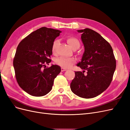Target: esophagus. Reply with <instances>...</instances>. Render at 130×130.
Instances as JSON below:
<instances>
[{"mask_svg": "<svg viewBox=\"0 0 130 130\" xmlns=\"http://www.w3.org/2000/svg\"><path fill=\"white\" fill-rule=\"evenodd\" d=\"M66 70H67L66 69H64L63 68H61V71H62V72H63V71H65Z\"/></svg>", "mask_w": 130, "mask_h": 130, "instance_id": "obj_1", "label": "esophagus"}]
</instances>
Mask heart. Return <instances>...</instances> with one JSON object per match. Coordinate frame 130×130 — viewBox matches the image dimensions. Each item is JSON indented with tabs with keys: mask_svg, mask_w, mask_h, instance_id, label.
Here are the masks:
<instances>
[{
	"mask_svg": "<svg viewBox=\"0 0 130 130\" xmlns=\"http://www.w3.org/2000/svg\"><path fill=\"white\" fill-rule=\"evenodd\" d=\"M66 40L68 43L69 44L70 46L73 49L75 47H79L80 46V42L79 40L74 37L72 36H68L66 38ZM59 43V41L57 40H55L54 41L52 47V51L53 53L55 52L56 48ZM76 62V60L73 57H61L58 58L55 61L56 63L63 68H69L72 66Z\"/></svg>",
	"mask_w": 130,
	"mask_h": 130,
	"instance_id": "1",
	"label": "heart"
}]
</instances>
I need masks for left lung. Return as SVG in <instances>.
Wrapping results in <instances>:
<instances>
[{
  "label": "left lung",
  "mask_w": 130,
  "mask_h": 130,
  "mask_svg": "<svg viewBox=\"0 0 130 130\" xmlns=\"http://www.w3.org/2000/svg\"><path fill=\"white\" fill-rule=\"evenodd\" d=\"M81 33L84 52L77 66L83 70L75 71L70 89L77 96L91 98L100 95L112 80L116 61L112 48L101 35L92 29L78 30ZM86 70V74L84 73Z\"/></svg>",
  "instance_id": "1"
}]
</instances>
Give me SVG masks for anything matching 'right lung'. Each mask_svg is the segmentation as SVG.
Returning a JSON list of instances; mask_svg holds the SVG:
<instances>
[{"mask_svg": "<svg viewBox=\"0 0 130 130\" xmlns=\"http://www.w3.org/2000/svg\"><path fill=\"white\" fill-rule=\"evenodd\" d=\"M61 32L43 27L31 33L18 46L13 60L15 78L20 87L30 95H47L60 73V66L46 67V64L52 61L53 43Z\"/></svg>", "mask_w": 130, "mask_h": 130, "instance_id": "add662e5", "label": "right lung"}]
</instances>
